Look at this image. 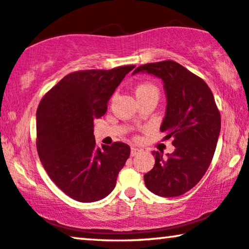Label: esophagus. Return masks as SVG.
I'll list each match as a JSON object with an SVG mask.
<instances>
[{
  "instance_id": "1",
  "label": "esophagus",
  "mask_w": 249,
  "mask_h": 249,
  "mask_svg": "<svg viewBox=\"0 0 249 249\" xmlns=\"http://www.w3.org/2000/svg\"><path fill=\"white\" fill-rule=\"evenodd\" d=\"M140 151H141V150L135 148V146H133V148L131 149V157H135L138 153H140Z\"/></svg>"
}]
</instances>
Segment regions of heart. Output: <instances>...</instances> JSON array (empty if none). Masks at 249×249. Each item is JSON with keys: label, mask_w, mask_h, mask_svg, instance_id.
<instances>
[{"label": "heart", "mask_w": 249, "mask_h": 249, "mask_svg": "<svg viewBox=\"0 0 249 249\" xmlns=\"http://www.w3.org/2000/svg\"><path fill=\"white\" fill-rule=\"evenodd\" d=\"M135 94L138 99L139 98L151 96V94H156V96H158L159 90L151 82H142L135 88Z\"/></svg>", "instance_id": "b5f03b06"}]
</instances>
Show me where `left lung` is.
Here are the masks:
<instances>
[{
    "label": "left lung",
    "mask_w": 249,
    "mask_h": 249,
    "mask_svg": "<svg viewBox=\"0 0 249 249\" xmlns=\"http://www.w3.org/2000/svg\"><path fill=\"white\" fill-rule=\"evenodd\" d=\"M148 73L160 79L166 93V114L160 131L173 138V153L153 151L155 167L144 175L146 188L163 197L192 190L211 163L221 129L214 97L197 75L174 61L141 65L133 75Z\"/></svg>",
    "instance_id": "1"
}]
</instances>
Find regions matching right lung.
I'll return each instance as SVG.
<instances>
[{"mask_svg":"<svg viewBox=\"0 0 249 249\" xmlns=\"http://www.w3.org/2000/svg\"><path fill=\"white\" fill-rule=\"evenodd\" d=\"M133 69L70 73L38 106V156L51 179L75 201L96 202L109 195L128 159L131 148L126 143L97 148L93 121L104 116L110 97Z\"/></svg>","mask_w":249,"mask_h":249,"instance_id":"right-lung-1","label":"right lung"}]
</instances>
